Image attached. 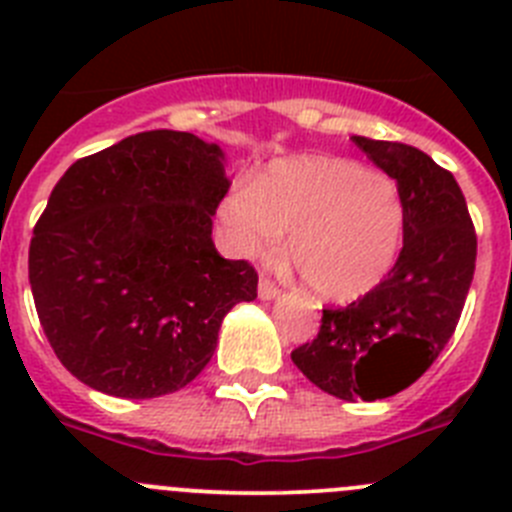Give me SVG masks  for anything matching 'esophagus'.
<instances>
[{
	"label": "esophagus",
	"mask_w": 512,
	"mask_h": 512,
	"mask_svg": "<svg viewBox=\"0 0 512 512\" xmlns=\"http://www.w3.org/2000/svg\"><path fill=\"white\" fill-rule=\"evenodd\" d=\"M259 297L261 300H274V297H279V287L271 279H261L259 282Z\"/></svg>",
	"instance_id": "34e87169"
}]
</instances>
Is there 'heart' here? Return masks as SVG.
Here are the masks:
<instances>
[{
	"mask_svg": "<svg viewBox=\"0 0 512 512\" xmlns=\"http://www.w3.org/2000/svg\"><path fill=\"white\" fill-rule=\"evenodd\" d=\"M243 256H269L289 230L287 256L325 302H354L390 277L405 238V205L390 176L354 161L295 156L271 161L220 207Z\"/></svg>",
	"mask_w": 512,
	"mask_h": 512,
	"instance_id": "heart-1",
	"label": "heart"
}]
</instances>
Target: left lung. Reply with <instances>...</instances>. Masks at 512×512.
<instances>
[{
  "label": "left lung",
  "instance_id": "1",
  "mask_svg": "<svg viewBox=\"0 0 512 512\" xmlns=\"http://www.w3.org/2000/svg\"><path fill=\"white\" fill-rule=\"evenodd\" d=\"M392 176L405 205V238L390 277L348 307H325L318 336L292 361L315 387L346 402L392 397L454 336L477 261V235L454 174L405 143L354 135Z\"/></svg>",
  "mask_w": 512,
  "mask_h": 512
}]
</instances>
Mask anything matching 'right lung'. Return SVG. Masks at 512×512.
<instances>
[{
	"instance_id": "1",
	"label": "right lung",
	"mask_w": 512,
	"mask_h": 512,
	"mask_svg": "<svg viewBox=\"0 0 512 512\" xmlns=\"http://www.w3.org/2000/svg\"><path fill=\"white\" fill-rule=\"evenodd\" d=\"M228 187L220 146L179 130L130 135L58 179L27 269L45 338L79 382L148 400L205 369L230 307L259 287L212 243Z\"/></svg>"
}]
</instances>
